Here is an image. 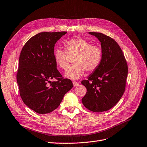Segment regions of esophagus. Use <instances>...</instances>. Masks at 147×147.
Here are the masks:
<instances>
[{
    "mask_svg": "<svg viewBox=\"0 0 147 147\" xmlns=\"http://www.w3.org/2000/svg\"><path fill=\"white\" fill-rule=\"evenodd\" d=\"M73 84H74V87H76V86H79L80 83L78 82L77 81H73Z\"/></svg>",
    "mask_w": 147,
    "mask_h": 147,
    "instance_id": "esophagus-1",
    "label": "esophagus"
}]
</instances>
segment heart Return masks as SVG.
I'll return each mask as SVG.
<instances>
[{"label":"heart","mask_w":147,"mask_h":147,"mask_svg":"<svg viewBox=\"0 0 147 147\" xmlns=\"http://www.w3.org/2000/svg\"><path fill=\"white\" fill-rule=\"evenodd\" d=\"M63 46L65 52L60 48L55 49L54 60L59 68L66 70L69 65L67 55H75L72 60L74 65L70 66L65 73L67 78L77 80L83 76L84 71L93 72L100 66L103 53L99 46L92 45L88 40L81 38L66 40Z\"/></svg>","instance_id":"b5f03b06"}]
</instances>
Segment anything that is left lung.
<instances>
[{
	"label": "left lung",
	"instance_id": "left-lung-1",
	"mask_svg": "<svg viewBox=\"0 0 147 147\" xmlns=\"http://www.w3.org/2000/svg\"><path fill=\"white\" fill-rule=\"evenodd\" d=\"M101 42L103 53L100 66L81 83L87 88L82 102L87 109L100 113L114 107L125 92L128 66L120 47L110 36L89 32Z\"/></svg>",
	"mask_w": 147,
	"mask_h": 147
}]
</instances>
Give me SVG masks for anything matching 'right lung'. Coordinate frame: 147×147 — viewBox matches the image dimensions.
<instances>
[{
    "mask_svg": "<svg viewBox=\"0 0 147 147\" xmlns=\"http://www.w3.org/2000/svg\"><path fill=\"white\" fill-rule=\"evenodd\" d=\"M66 33H39L27 40L21 51L17 74L20 95L36 113L48 114L57 108L73 87L71 80L62 77L54 60L55 44ZM52 79L56 80L51 82Z\"/></svg>",
    "mask_w": 147,
    "mask_h": 147,
    "instance_id": "right-lung-1",
    "label": "right lung"
}]
</instances>
